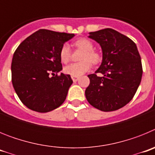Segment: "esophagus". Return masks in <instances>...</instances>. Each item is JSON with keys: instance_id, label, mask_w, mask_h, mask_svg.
Masks as SVG:
<instances>
[{"instance_id": "34e87169", "label": "esophagus", "mask_w": 155, "mask_h": 155, "mask_svg": "<svg viewBox=\"0 0 155 155\" xmlns=\"http://www.w3.org/2000/svg\"><path fill=\"white\" fill-rule=\"evenodd\" d=\"M71 78H72V80H73V81H78L79 80V78L78 77H71Z\"/></svg>"}]
</instances>
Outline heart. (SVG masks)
Listing matches in <instances>:
<instances>
[{
    "label": "heart",
    "instance_id": "obj_1",
    "mask_svg": "<svg viewBox=\"0 0 155 155\" xmlns=\"http://www.w3.org/2000/svg\"><path fill=\"white\" fill-rule=\"evenodd\" d=\"M75 47L84 50L81 56L82 61L78 63H71L64 68V73L73 77H79L87 72L91 68V63L98 64L101 58L98 53L93 50L94 45L89 39L82 38L75 41L73 43ZM71 57V50L70 46L67 43L62 46L60 51V57L63 63H68Z\"/></svg>",
    "mask_w": 155,
    "mask_h": 155
}]
</instances>
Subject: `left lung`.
Instances as JSON below:
<instances>
[{
    "instance_id": "8db88e82",
    "label": "left lung",
    "mask_w": 155,
    "mask_h": 155,
    "mask_svg": "<svg viewBox=\"0 0 155 155\" xmlns=\"http://www.w3.org/2000/svg\"><path fill=\"white\" fill-rule=\"evenodd\" d=\"M90 39L100 45L102 64L94 74L87 75V102L103 112L115 111L130 102L141 81V59L136 44L113 28L89 32ZM102 73L98 77L97 74Z\"/></svg>"
}]
</instances>
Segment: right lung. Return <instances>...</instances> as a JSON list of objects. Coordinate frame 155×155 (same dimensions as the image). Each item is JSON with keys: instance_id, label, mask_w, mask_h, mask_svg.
<instances>
[{"instance_id": "add662e5", "label": "right lung", "mask_w": 155, "mask_h": 155, "mask_svg": "<svg viewBox=\"0 0 155 155\" xmlns=\"http://www.w3.org/2000/svg\"><path fill=\"white\" fill-rule=\"evenodd\" d=\"M74 34L39 29L18 46L12 62V81L26 107L48 113L61 106L73 83L63 69L60 51Z\"/></svg>"}]
</instances>
